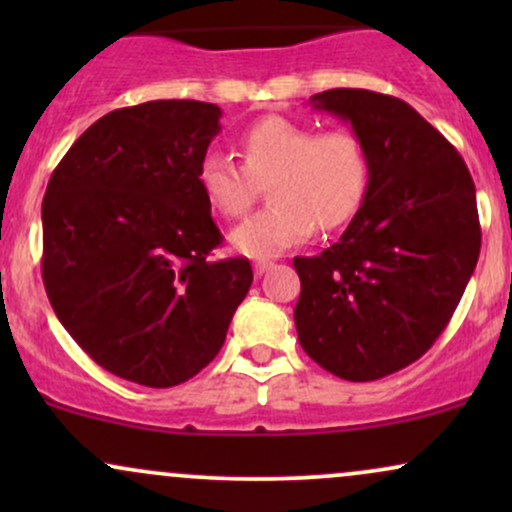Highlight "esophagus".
Returning <instances> with one entry per match:
<instances>
[{
  "label": "esophagus",
  "mask_w": 512,
  "mask_h": 512,
  "mask_svg": "<svg viewBox=\"0 0 512 512\" xmlns=\"http://www.w3.org/2000/svg\"><path fill=\"white\" fill-rule=\"evenodd\" d=\"M274 267V262H269V260H257L255 264H252V269H255V274L257 276H262V274H267L269 269Z\"/></svg>",
  "instance_id": "esophagus-1"
}]
</instances>
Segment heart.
I'll use <instances>...</instances> for the list:
<instances>
[{
    "mask_svg": "<svg viewBox=\"0 0 512 512\" xmlns=\"http://www.w3.org/2000/svg\"><path fill=\"white\" fill-rule=\"evenodd\" d=\"M243 166L223 154L199 161L204 199L226 219H240L269 182L267 209L233 231V248L269 257L313 233L344 226L363 207L370 187V158L349 129L320 132L305 122L264 117L240 137Z\"/></svg>",
    "mask_w": 512,
    "mask_h": 512,
    "instance_id": "heart-1",
    "label": "heart"
}]
</instances>
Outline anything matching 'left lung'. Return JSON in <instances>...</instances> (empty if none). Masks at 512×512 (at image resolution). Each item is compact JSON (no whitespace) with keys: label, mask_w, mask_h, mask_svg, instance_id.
<instances>
[{"label":"left lung","mask_w":512,"mask_h":512,"mask_svg":"<svg viewBox=\"0 0 512 512\" xmlns=\"http://www.w3.org/2000/svg\"><path fill=\"white\" fill-rule=\"evenodd\" d=\"M366 144L370 187L342 238L296 257L293 320L305 354L351 383L407 368L448 327L481 248L462 156L399 98L332 88L310 98Z\"/></svg>","instance_id":"1"}]
</instances>
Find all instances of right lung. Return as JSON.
<instances>
[{"label": "right lung", "instance_id": "obj_1", "mask_svg": "<svg viewBox=\"0 0 512 512\" xmlns=\"http://www.w3.org/2000/svg\"><path fill=\"white\" fill-rule=\"evenodd\" d=\"M221 108L149 101L103 115L43 199V281L64 330L129 383L173 387L214 361L248 296L245 257L211 260L221 231L197 182Z\"/></svg>", "mask_w": 512, "mask_h": 512}]
</instances>
